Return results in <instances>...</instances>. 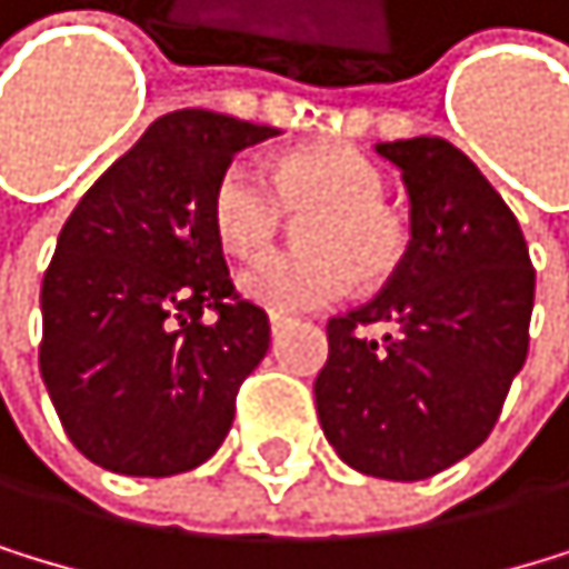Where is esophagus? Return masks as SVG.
I'll return each mask as SVG.
<instances>
[{
  "instance_id": "1",
  "label": "esophagus",
  "mask_w": 569,
  "mask_h": 569,
  "mask_svg": "<svg viewBox=\"0 0 569 569\" xmlns=\"http://www.w3.org/2000/svg\"><path fill=\"white\" fill-rule=\"evenodd\" d=\"M287 325H290V318H287V315H269V328H272V336H279Z\"/></svg>"
}]
</instances>
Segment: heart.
<instances>
[{
  "label": "heart",
  "instance_id": "heart-1",
  "mask_svg": "<svg viewBox=\"0 0 569 569\" xmlns=\"http://www.w3.org/2000/svg\"><path fill=\"white\" fill-rule=\"evenodd\" d=\"M388 181L363 153L311 146L272 163V174L241 157L212 188V230L233 254L266 251L287 212L308 216L300 251H272L241 272V290L261 308L293 315L318 311L353 290L388 282L409 254V227L385 206Z\"/></svg>",
  "mask_w": 569,
  "mask_h": 569
}]
</instances>
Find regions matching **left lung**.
<instances>
[{"label":"left lung","instance_id":"1","mask_svg":"<svg viewBox=\"0 0 569 569\" xmlns=\"http://www.w3.org/2000/svg\"><path fill=\"white\" fill-rule=\"evenodd\" d=\"M378 153L409 188V254L378 297L328 321L315 402L346 465L416 482L497 427L528 357L536 269L515 212L458 146L416 136Z\"/></svg>","mask_w":569,"mask_h":569}]
</instances>
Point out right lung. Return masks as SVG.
I'll return each mask as SVG.
<instances>
[{"instance_id": "obj_1", "label": "right lung", "mask_w": 569, "mask_h": 569, "mask_svg": "<svg viewBox=\"0 0 569 569\" xmlns=\"http://www.w3.org/2000/svg\"><path fill=\"white\" fill-rule=\"evenodd\" d=\"M269 124L184 108L100 174L41 282V378L69 440L118 476H178L233 423L269 315L233 290L212 230L223 167Z\"/></svg>"}]
</instances>
